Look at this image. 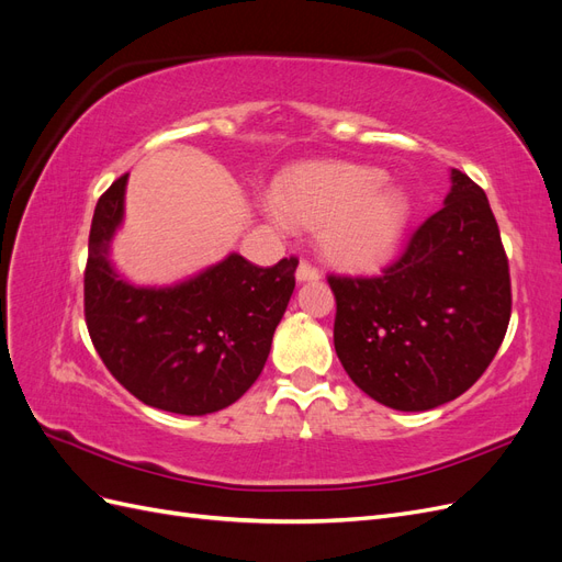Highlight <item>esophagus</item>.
<instances>
[{"label":"esophagus","mask_w":562,"mask_h":562,"mask_svg":"<svg viewBox=\"0 0 562 562\" xmlns=\"http://www.w3.org/2000/svg\"><path fill=\"white\" fill-rule=\"evenodd\" d=\"M295 277H297V281H318L321 279V271L312 262L302 260L297 271H295Z\"/></svg>","instance_id":"esophagus-1"}]
</instances>
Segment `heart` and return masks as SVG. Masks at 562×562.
Wrapping results in <instances>:
<instances>
[{
	"mask_svg": "<svg viewBox=\"0 0 562 562\" xmlns=\"http://www.w3.org/2000/svg\"><path fill=\"white\" fill-rule=\"evenodd\" d=\"M386 180L380 168L316 164L288 176L267 209L283 225L291 217L321 232V246L333 262L378 267L398 250L411 223V196Z\"/></svg>",
	"mask_w": 562,
	"mask_h": 562,
	"instance_id": "b5f03b06",
	"label": "heart"
}]
</instances>
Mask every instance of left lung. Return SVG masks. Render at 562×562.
<instances>
[{"instance_id":"left-lung-1","label":"left lung","mask_w":562,"mask_h":562,"mask_svg":"<svg viewBox=\"0 0 562 562\" xmlns=\"http://www.w3.org/2000/svg\"><path fill=\"white\" fill-rule=\"evenodd\" d=\"M335 351L370 398L431 411L479 380L512 318V277L485 192L452 168L443 209L375 277H337Z\"/></svg>"}]
</instances>
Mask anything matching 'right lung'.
<instances>
[{
  "label": "right lung",
  "mask_w": 562,
  "mask_h": 562,
  "mask_svg": "<svg viewBox=\"0 0 562 562\" xmlns=\"http://www.w3.org/2000/svg\"><path fill=\"white\" fill-rule=\"evenodd\" d=\"M128 173L98 199L83 271V316L105 368L145 405L209 415L260 378L295 288L297 258L258 267L241 255L168 288H138L112 269Z\"/></svg>",
  "instance_id": "add662e5"
}]
</instances>
